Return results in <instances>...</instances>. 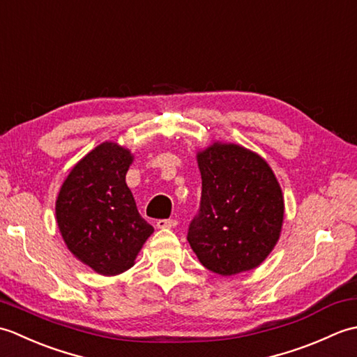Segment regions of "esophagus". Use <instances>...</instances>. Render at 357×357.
I'll return each mask as SVG.
<instances>
[{
  "label": "esophagus",
  "instance_id": "1",
  "mask_svg": "<svg viewBox=\"0 0 357 357\" xmlns=\"http://www.w3.org/2000/svg\"><path fill=\"white\" fill-rule=\"evenodd\" d=\"M176 224V219H159V221H156V229H173Z\"/></svg>",
  "mask_w": 357,
  "mask_h": 357
}]
</instances>
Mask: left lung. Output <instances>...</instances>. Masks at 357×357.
<instances>
[{
    "label": "left lung",
    "mask_w": 357,
    "mask_h": 357,
    "mask_svg": "<svg viewBox=\"0 0 357 357\" xmlns=\"http://www.w3.org/2000/svg\"><path fill=\"white\" fill-rule=\"evenodd\" d=\"M196 161L202 196L188 244L221 276L259 267L282 231L285 204L275 172L256 151L222 141L196 151Z\"/></svg>",
    "instance_id": "8db88e82"
}]
</instances>
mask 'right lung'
Segmentation results:
<instances>
[{"label":"right lung","mask_w":357,"mask_h":357,"mask_svg":"<svg viewBox=\"0 0 357 357\" xmlns=\"http://www.w3.org/2000/svg\"><path fill=\"white\" fill-rule=\"evenodd\" d=\"M133 159L132 151L118 142L100 144L73 165L55 202L66 247L102 276L132 268L153 233L126 183Z\"/></svg>","instance_id":"obj_1"}]
</instances>
